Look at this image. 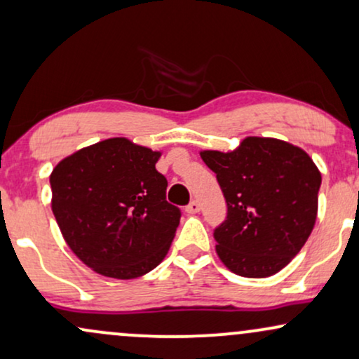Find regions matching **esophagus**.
Wrapping results in <instances>:
<instances>
[{
	"label": "esophagus",
	"mask_w": 359,
	"mask_h": 359,
	"mask_svg": "<svg viewBox=\"0 0 359 359\" xmlns=\"http://www.w3.org/2000/svg\"><path fill=\"white\" fill-rule=\"evenodd\" d=\"M185 212L187 213H197V212H201V203H198L197 201H192L189 203L187 207H185Z\"/></svg>",
	"instance_id": "obj_1"
}]
</instances>
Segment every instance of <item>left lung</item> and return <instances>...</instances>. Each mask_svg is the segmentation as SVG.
<instances>
[{
	"mask_svg": "<svg viewBox=\"0 0 359 359\" xmlns=\"http://www.w3.org/2000/svg\"><path fill=\"white\" fill-rule=\"evenodd\" d=\"M226 202L213 230L217 255L233 273L265 278L287 266L315 226L321 174L303 149L247 137L232 152L203 151Z\"/></svg>",
	"mask_w": 359,
	"mask_h": 359,
	"instance_id": "8db88e82",
	"label": "left lung"
}]
</instances>
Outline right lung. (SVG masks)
Masks as SVG:
<instances>
[{
	"mask_svg": "<svg viewBox=\"0 0 359 359\" xmlns=\"http://www.w3.org/2000/svg\"><path fill=\"white\" fill-rule=\"evenodd\" d=\"M161 152L106 139L62 158L49 182L53 213L81 262L99 275L130 280L164 260L180 222L165 201Z\"/></svg>",
	"mask_w": 359,
	"mask_h": 359,
	"instance_id": "right-lung-1",
	"label": "right lung"
}]
</instances>
